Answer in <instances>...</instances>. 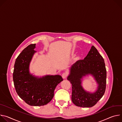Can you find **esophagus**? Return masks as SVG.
Wrapping results in <instances>:
<instances>
[{
    "label": "esophagus",
    "instance_id": "1",
    "mask_svg": "<svg viewBox=\"0 0 122 122\" xmlns=\"http://www.w3.org/2000/svg\"><path fill=\"white\" fill-rule=\"evenodd\" d=\"M67 76H68V74H67L66 73H63L62 74V77L63 79H65L67 77Z\"/></svg>",
    "mask_w": 122,
    "mask_h": 122
}]
</instances>
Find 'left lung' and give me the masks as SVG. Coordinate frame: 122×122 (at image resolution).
I'll return each mask as SVG.
<instances>
[{
	"mask_svg": "<svg viewBox=\"0 0 122 122\" xmlns=\"http://www.w3.org/2000/svg\"><path fill=\"white\" fill-rule=\"evenodd\" d=\"M91 74L99 85L94 93L86 91L81 85L84 76ZM107 72L105 61L97 48L92 46L83 60L76 61L70 69L67 79L72 87V101L76 106L90 107L102 97L106 88Z\"/></svg>",
	"mask_w": 122,
	"mask_h": 122,
	"instance_id": "left-lung-1",
	"label": "left lung"
}]
</instances>
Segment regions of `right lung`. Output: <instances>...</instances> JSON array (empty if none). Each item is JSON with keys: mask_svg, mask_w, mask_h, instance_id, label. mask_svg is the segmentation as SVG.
Segmentation results:
<instances>
[{"mask_svg": "<svg viewBox=\"0 0 122 122\" xmlns=\"http://www.w3.org/2000/svg\"><path fill=\"white\" fill-rule=\"evenodd\" d=\"M36 44L25 47L15 61L13 80L16 92L26 104L32 106L46 105L53 98L57 85L63 80L60 75L35 76L30 73V64Z\"/></svg>", "mask_w": 122, "mask_h": 122, "instance_id": "1", "label": "right lung"}]
</instances>
